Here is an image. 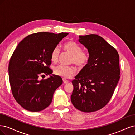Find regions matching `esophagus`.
<instances>
[{
	"mask_svg": "<svg viewBox=\"0 0 135 135\" xmlns=\"http://www.w3.org/2000/svg\"><path fill=\"white\" fill-rule=\"evenodd\" d=\"M63 81L64 84H68L69 82V81L67 80H66V79H63Z\"/></svg>",
	"mask_w": 135,
	"mask_h": 135,
	"instance_id": "obj_1",
	"label": "esophagus"
}]
</instances>
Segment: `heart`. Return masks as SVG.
I'll return each mask as SVG.
<instances>
[{
    "mask_svg": "<svg viewBox=\"0 0 135 135\" xmlns=\"http://www.w3.org/2000/svg\"><path fill=\"white\" fill-rule=\"evenodd\" d=\"M63 49L71 55L70 63H74L77 66L82 67L86 64L89 60V54L82 51V47L76 42L73 41H67L63 45ZM59 55V49L55 47L51 53V60L52 62L58 61ZM54 73L56 75L65 79H69L73 76L76 72V69L73 66H67L59 65L54 68Z\"/></svg>",
    "mask_w": 135,
    "mask_h": 135,
    "instance_id": "b5f03b06",
    "label": "heart"
}]
</instances>
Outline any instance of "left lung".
<instances>
[{"instance_id":"8db88e82","label":"left lung","mask_w":135,"mask_h":135,"mask_svg":"<svg viewBox=\"0 0 135 135\" xmlns=\"http://www.w3.org/2000/svg\"><path fill=\"white\" fill-rule=\"evenodd\" d=\"M79 41L88 49L89 58L72 81L71 102L81 112H95L109 102L119 81V55L98 35L79 36Z\"/></svg>"}]
</instances>
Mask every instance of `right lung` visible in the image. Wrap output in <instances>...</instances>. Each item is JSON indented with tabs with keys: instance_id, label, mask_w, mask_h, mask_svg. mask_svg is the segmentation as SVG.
Instances as JSON below:
<instances>
[{
	"instance_id": "1",
	"label": "right lung",
	"mask_w": 135,
	"mask_h": 135,
	"mask_svg": "<svg viewBox=\"0 0 135 135\" xmlns=\"http://www.w3.org/2000/svg\"><path fill=\"white\" fill-rule=\"evenodd\" d=\"M68 33L46 32L33 33L26 37L17 45L8 67L13 95L26 110L39 112L52 102L56 89L63 83L62 78L52 74L49 68L51 53ZM49 75L46 80L39 77Z\"/></svg>"
}]
</instances>
